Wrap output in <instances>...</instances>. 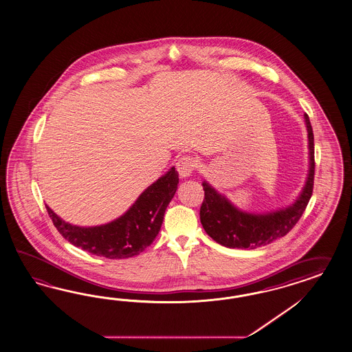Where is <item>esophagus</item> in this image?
Instances as JSON below:
<instances>
[{
    "mask_svg": "<svg viewBox=\"0 0 352 352\" xmlns=\"http://www.w3.org/2000/svg\"><path fill=\"white\" fill-rule=\"evenodd\" d=\"M195 167H197V163L194 161V158L190 157V155H182L176 163V168H177V172H179V175L182 179L191 176V173H192Z\"/></svg>",
    "mask_w": 352,
    "mask_h": 352,
    "instance_id": "esophagus-1",
    "label": "esophagus"
}]
</instances>
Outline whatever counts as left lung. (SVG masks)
<instances>
[{
  "label": "left lung",
  "mask_w": 352,
  "mask_h": 352,
  "mask_svg": "<svg viewBox=\"0 0 352 352\" xmlns=\"http://www.w3.org/2000/svg\"><path fill=\"white\" fill-rule=\"evenodd\" d=\"M309 139V173L302 192L289 207L267 214H250L234 207L217 192L208 182H203L204 200L200 207V222L214 241L231 249H256L289 234L302 216L314 186V134L309 116L305 115Z\"/></svg>",
  "instance_id": "left-lung-1"
}]
</instances>
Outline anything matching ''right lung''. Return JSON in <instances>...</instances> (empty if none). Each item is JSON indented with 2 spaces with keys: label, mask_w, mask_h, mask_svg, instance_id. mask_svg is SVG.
Segmentation results:
<instances>
[{
  "label": "right lung",
  "mask_w": 352,
  "mask_h": 352,
  "mask_svg": "<svg viewBox=\"0 0 352 352\" xmlns=\"http://www.w3.org/2000/svg\"><path fill=\"white\" fill-rule=\"evenodd\" d=\"M179 185V173L172 167L164 176L145 189L125 214L107 225L79 227L65 222L48 206L54 227L76 248L109 259L139 255L153 243L162 226L166 208Z\"/></svg>",
  "instance_id": "right-lung-1"
}]
</instances>
